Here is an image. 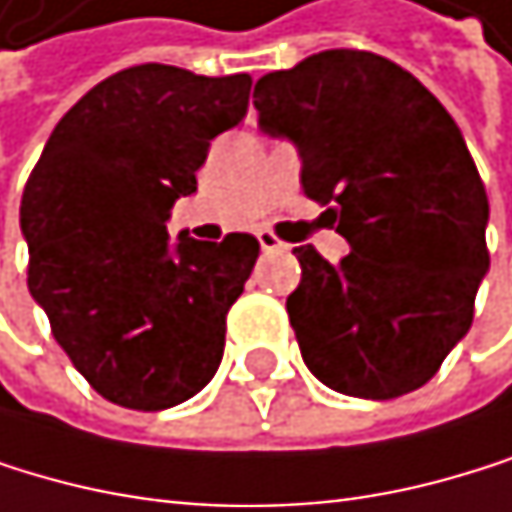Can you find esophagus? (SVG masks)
Segmentation results:
<instances>
[{"label": "esophagus", "mask_w": 512, "mask_h": 512, "mask_svg": "<svg viewBox=\"0 0 512 512\" xmlns=\"http://www.w3.org/2000/svg\"><path fill=\"white\" fill-rule=\"evenodd\" d=\"M256 237H259V247H262V253H284V250H287V244H284V241H278V237L271 234V231H265V228H262Z\"/></svg>", "instance_id": "obj_1"}]
</instances>
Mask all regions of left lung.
<instances>
[{
    "instance_id": "1",
    "label": "left lung",
    "mask_w": 512,
    "mask_h": 512,
    "mask_svg": "<svg viewBox=\"0 0 512 512\" xmlns=\"http://www.w3.org/2000/svg\"><path fill=\"white\" fill-rule=\"evenodd\" d=\"M259 129L287 138L302 191L349 256L296 247L287 315L309 371L355 398L420 389L467 337L488 271V197L457 123L420 79L358 49L265 73Z\"/></svg>"
}]
</instances>
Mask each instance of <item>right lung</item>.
Wrapping results in <instances>:
<instances>
[{"label":"right lung","instance_id":"1","mask_svg":"<svg viewBox=\"0 0 512 512\" xmlns=\"http://www.w3.org/2000/svg\"><path fill=\"white\" fill-rule=\"evenodd\" d=\"M250 86V73L120 70L61 117L27 179L30 296L76 371L120 408L182 405L219 371L259 241H169L166 219L197 191L210 141L247 117Z\"/></svg>","mask_w":512,"mask_h":512}]
</instances>
